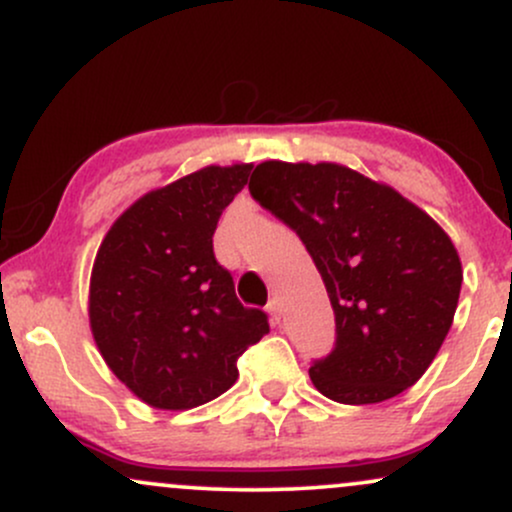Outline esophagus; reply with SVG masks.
<instances>
[{
  "label": "esophagus",
  "mask_w": 512,
  "mask_h": 512,
  "mask_svg": "<svg viewBox=\"0 0 512 512\" xmlns=\"http://www.w3.org/2000/svg\"><path fill=\"white\" fill-rule=\"evenodd\" d=\"M267 313H269V320H272V325H281V305L276 298H272V301L267 303Z\"/></svg>",
  "instance_id": "obj_1"
}]
</instances>
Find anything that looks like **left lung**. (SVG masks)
I'll return each mask as SVG.
<instances>
[{"instance_id":"obj_1","label":"left lung","mask_w":512,"mask_h":512,"mask_svg":"<svg viewBox=\"0 0 512 512\" xmlns=\"http://www.w3.org/2000/svg\"><path fill=\"white\" fill-rule=\"evenodd\" d=\"M252 199L298 233L330 296L337 344L310 380L342 404L397 397L448 337L462 262L448 233L395 187L339 163L264 161Z\"/></svg>"}]
</instances>
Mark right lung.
Listing matches in <instances>:
<instances>
[{"mask_svg": "<svg viewBox=\"0 0 512 512\" xmlns=\"http://www.w3.org/2000/svg\"><path fill=\"white\" fill-rule=\"evenodd\" d=\"M252 163L199 168L146 192L105 233L88 286L103 361L154 409L207 404L238 380L236 361L269 332L216 262V223Z\"/></svg>", "mask_w": 512, "mask_h": 512, "instance_id": "obj_1", "label": "right lung"}]
</instances>
